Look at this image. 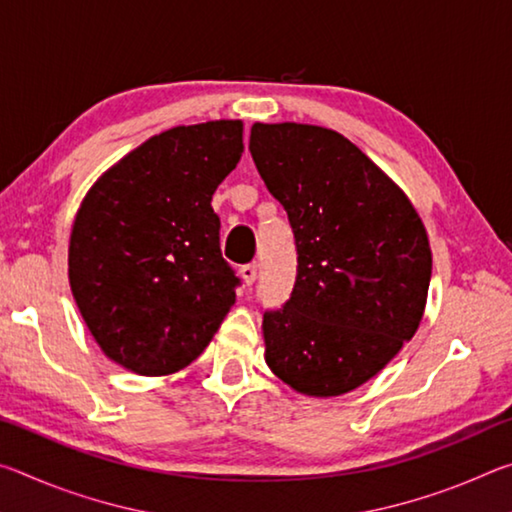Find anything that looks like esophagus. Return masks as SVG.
Here are the masks:
<instances>
[{"label": "esophagus", "instance_id": "34e87169", "mask_svg": "<svg viewBox=\"0 0 512 512\" xmlns=\"http://www.w3.org/2000/svg\"><path fill=\"white\" fill-rule=\"evenodd\" d=\"M239 275H241V280H244L246 287H253L257 280V264H244L239 268Z\"/></svg>", "mask_w": 512, "mask_h": 512}]
</instances>
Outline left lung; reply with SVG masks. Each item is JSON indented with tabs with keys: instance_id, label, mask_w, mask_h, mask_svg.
I'll return each instance as SVG.
<instances>
[{
	"instance_id": "1",
	"label": "left lung",
	"mask_w": 512,
	"mask_h": 512,
	"mask_svg": "<svg viewBox=\"0 0 512 512\" xmlns=\"http://www.w3.org/2000/svg\"><path fill=\"white\" fill-rule=\"evenodd\" d=\"M250 155L287 210L298 275L264 314V359L311 397L350 393L418 329L431 280L422 219L348 137L311 124H255Z\"/></svg>"
}]
</instances>
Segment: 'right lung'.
I'll use <instances>...</instances> for the list:
<instances>
[{
  "mask_svg": "<svg viewBox=\"0 0 512 512\" xmlns=\"http://www.w3.org/2000/svg\"><path fill=\"white\" fill-rule=\"evenodd\" d=\"M244 153L239 119L176 126L92 185L69 237V287L94 341L137 375L189 366L235 305L212 194Z\"/></svg>",
  "mask_w": 512,
  "mask_h": 512,
  "instance_id": "obj_1",
  "label": "right lung"
}]
</instances>
